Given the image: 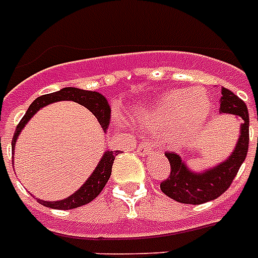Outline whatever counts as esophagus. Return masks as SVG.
<instances>
[{
    "mask_svg": "<svg viewBox=\"0 0 258 258\" xmlns=\"http://www.w3.org/2000/svg\"><path fill=\"white\" fill-rule=\"evenodd\" d=\"M137 151L139 155H142V157L149 155V154H151V146H150V143H147V142H143V143H141V145H139V147L137 149Z\"/></svg>",
    "mask_w": 258,
    "mask_h": 258,
    "instance_id": "1",
    "label": "esophagus"
}]
</instances>
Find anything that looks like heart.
Returning a JSON list of instances; mask_svg holds the SVG:
<instances>
[{"mask_svg": "<svg viewBox=\"0 0 258 258\" xmlns=\"http://www.w3.org/2000/svg\"><path fill=\"white\" fill-rule=\"evenodd\" d=\"M210 109V100L202 91L191 93L187 89H174L165 93L146 113V120L157 128H167L180 120V133L187 137L204 125Z\"/></svg>", "mask_w": 258, "mask_h": 258, "instance_id": "1", "label": "heart"}]
</instances>
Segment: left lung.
<instances>
[{"label": "left lung", "mask_w": 258, "mask_h": 258, "mask_svg": "<svg viewBox=\"0 0 258 258\" xmlns=\"http://www.w3.org/2000/svg\"><path fill=\"white\" fill-rule=\"evenodd\" d=\"M220 112L237 115L241 119L240 137L226 161L213 169L194 172L176 153L165 154L170 162V175L161 182V190L180 204L201 205L218 198L232 184L234 176L246 158L249 146V113L246 104L232 91L221 88Z\"/></svg>", "instance_id": "8db88e82"}]
</instances>
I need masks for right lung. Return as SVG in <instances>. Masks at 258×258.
Listing matches in <instances>:
<instances>
[{"label": "right lung", "instance_id": "1", "mask_svg": "<svg viewBox=\"0 0 258 258\" xmlns=\"http://www.w3.org/2000/svg\"><path fill=\"white\" fill-rule=\"evenodd\" d=\"M61 100H72L75 103L84 105L87 109H89L96 116V119L99 120V124L101 125V128L104 130V133L107 131L109 125V119H111V108H109L107 99L101 93L95 92V91H86V89L74 88V87H66V88L60 89L57 92L48 93V95H42V96L37 97L29 105V108H28L24 117L18 123L17 128L14 131L13 139H12V153L14 154L16 141H17L18 135L22 131V128L30 120V117L33 116L34 113L42 107H45L50 103H54V101ZM120 153L121 151H119V150H116V151H105L104 155L101 157L100 162L97 163L96 169L93 170L91 176L86 180V183L83 184L82 187L79 188L76 192H74L72 196L67 197L66 200L54 201V202L41 201L38 198H36V200L42 206H46V208L50 209H58V210H70V209H76L79 206L89 204L91 201L95 200L100 194L105 183L108 182L111 171H112V163L115 161V157Z\"/></svg>", "mask_w": 258, "mask_h": 258}]
</instances>
